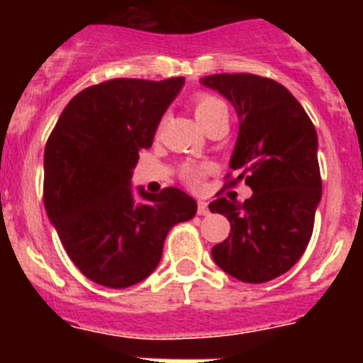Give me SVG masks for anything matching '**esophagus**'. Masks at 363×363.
Returning <instances> with one entry per match:
<instances>
[{
	"label": "esophagus",
	"instance_id": "1",
	"mask_svg": "<svg viewBox=\"0 0 363 363\" xmlns=\"http://www.w3.org/2000/svg\"><path fill=\"white\" fill-rule=\"evenodd\" d=\"M198 214L200 216H207L209 214V203L207 201H198Z\"/></svg>",
	"mask_w": 363,
	"mask_h": 363
}]
</instances>
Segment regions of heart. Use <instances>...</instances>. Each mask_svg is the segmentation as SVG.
<instances>
[{
	"instance_id": "1",
	"label": "heart",
	"mask_w": 363,
	"mask_h": 363,
	"mask_svg": "<svg viewBox=\"0 0 363 363\" xmlns=\"http://www.w3.org/2000/svg\"><path fill=\"white\" fill-rule=\"evenodd\" d=\"M194 114H196L198 121H200L201 127H203L205 123H209L214 118L227 116V107L220 98H216V96L198 94L196 98H194ZM205 172H207V167L187 165L184 169V172H182V176H184V179L189 185H194V187H196Z\"/></svg>"
}]
</instances>
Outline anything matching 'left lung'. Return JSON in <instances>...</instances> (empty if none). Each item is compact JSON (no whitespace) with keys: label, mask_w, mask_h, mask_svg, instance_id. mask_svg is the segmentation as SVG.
I'll return each instance as SVG.
<instances>
[{"label":"left lung","mask_w":363,"mask_h":363,"mask_svg":"<svg viewBox=\"0 0 363 363\" xmlns=\"http://www.w3.org/2000/svg\"><path fill=\"white\" fill-rule=\"evenodd\" d=\"M230 101L240 120L230 169L252 189L245 201L220 196L211 213L229 220L225 242L213 247L214 264L247 284L289 271L311 240L322 200L318 136L298 99L274 79L256 74H213L200 79Z\"/></svg>","instance_id":"1"}]
</instances>
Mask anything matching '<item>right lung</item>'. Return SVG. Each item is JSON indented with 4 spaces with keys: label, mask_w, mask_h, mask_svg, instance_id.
I'll return each mask as SVG.
<instances>
[{
    "label": "right lung",
    "mask_w": 363,
    "mask_h": 363,
    "mask_svg": "<svg viewBox=\"0 0 363 363\" xmlns=\"http://www.w3.org/2000/svg\"><path fill=\"white\" fill-rule=\"evenodd\" d=\"M185 78L111 79L74 96L45 145V211L74 265L89 280L125 289L158 267L176 223L194 218V198L176 187L133 189L140 150Z\"/></svg>",
    "instance_id": "obj_1"
}]
</instances>
